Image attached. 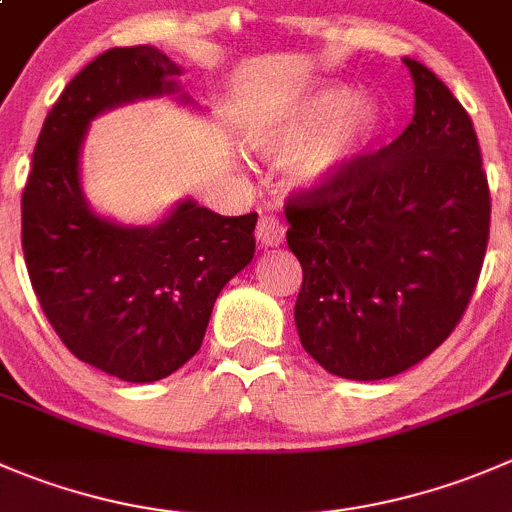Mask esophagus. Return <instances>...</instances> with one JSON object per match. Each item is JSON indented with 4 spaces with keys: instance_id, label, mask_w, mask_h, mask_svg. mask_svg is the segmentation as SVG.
I'll return each mask as SVG.
<instances>
[{
    "instance_id": "1",
    "label": "esophagus",
    "mask_w": 512,
    "mask_h": 512,
    "mask_svg": "<svg viewBox=\"0 0 512 512\" xmlns=\"http://www.w3.org/2000/svg\"><path fill=\"white\" fill-rule=\"evenodd\" d=\"M255 235L262 247H280L282 240H285V225H282L280 220H275V217L265 215L257 222Z\"/></svg>"
}]
</instances>
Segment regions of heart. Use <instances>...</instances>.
<instances>
[{"instance_id":"1","label":"heart","mask_w":512,"mask_h":512,"mask_svg":"<svg viewBox=\"0 0 512 512\" xmlns=\"http://www.w3.org/2000/svg\"><path fill=\"white\" fill-rule=\"evenodd\" d=\"M385 114L350 84L325 82L307 89L247 132L250 150L285 165L302 187H330L365 157L380 135Z\"/></svg>"}]
</instances>
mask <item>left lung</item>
I'll return each instance as SVG.
<instances>
[{"label": "left lung", "instance_id": "8db88e82", "mask_svg": "<svg viewBox=\"0 0 512 512\" xmlns=\"http://www.w3.org/2000/svg\"><path fill=\"white\" fill-rule=\"evenodd\" d=\"M403 62L415 84L403 135L285 210L287 247L302 265L297 335L345 380L400 375L443 345L488 247L473 119L425 64Z\"/></svg>", "mask_w": 512, "mask_h": 512}]
</instances>
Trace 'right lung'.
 <instances>
[{
    "instance_id": "right-lung-1",
    "label": "right lung",
    "mask_w": 512,
    "mask_h": 512,
    "mask_svg": "<svg viewBox=\"0 0 512 512\" xmlns=\"http://www.w3.org/2000/svg\"><path fill=\"white\" fill-rule=\"evenodd\" d=\"M182 74L150 44L94 57L49 109L22 195L24 260L44 315L74 357L124 382L180 370L222 287L255 257V212L225 217L185 197L155 225H124L84 195L92 119L137 99L195 107Z\"/></svg>"
}]
</instances>
